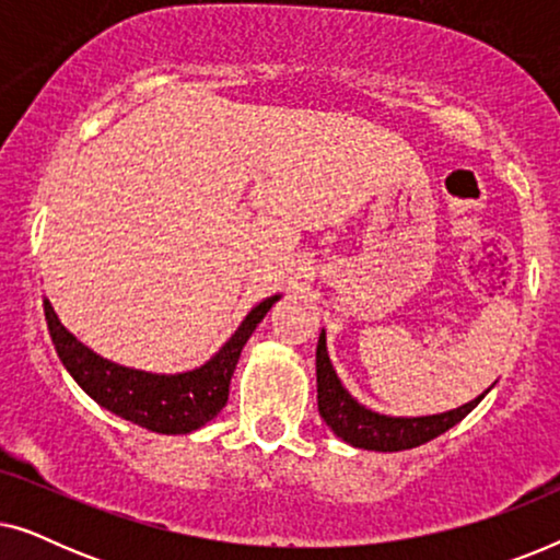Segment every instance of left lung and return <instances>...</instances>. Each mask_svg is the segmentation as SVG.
Returning a JSON list of instances; mask_svg holds the SVG:
<instances>
[{
  "mask_svg": "<svg viewBox=\"0 0 560 560\" xmlns=\"http://www.w3.org/2000/svg\"><path fill=\"white\" fill-rule=\"evenodd\" d=\"M316 382H318V412L326 420V425L347 441L354 448L366 451H405L416 448L420 443L433 441L435 435L446 433L454 428L458 420H464L469 412L481 402V397H474L471 402L454 408L439 416H420V418H395L382 416L364 408L362 402L349 395V389L341 385L339 374H336L331 359L326 349V331L318 336L316 347Z\"/></svg>",
  "mask_w": 560,
  "mask_h": 560,
  "instance_id": "obj_1",
  "label": "left lung"
}]
</instances>
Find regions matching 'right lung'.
<instances>
[{
	"label": "right lung",
	"instance_id": "obj_1",
	"mask_svg": "<svg viewBox=\"0 0 560 560\" xmlns=\"http://www.w3.org/2000/svg\"><path fill=\"white\" fill-rule=\"evenodd\" d=\"M278 301L280 295H272L257 303L209 362L180 374H152L114 364L60 324L48 298L43 301V308L60 362L91 400L152 433L183 435L198 431L224 408L244 343Z\"/></svg>",
	"mask_w": 560,
	"mask_h": 560
}]
</instances>
